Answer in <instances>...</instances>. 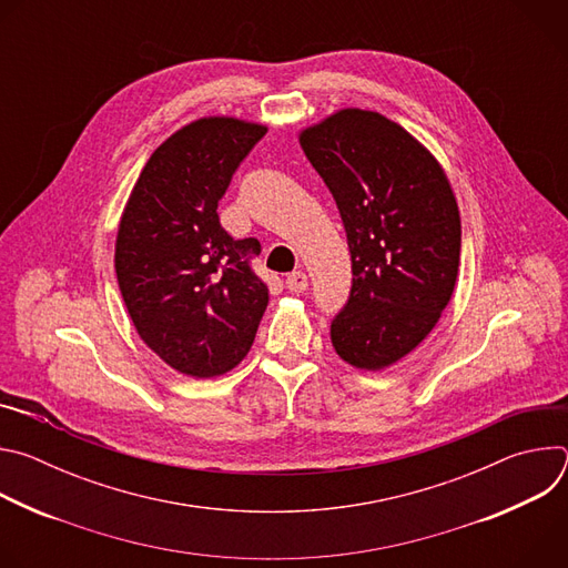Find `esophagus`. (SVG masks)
Wrapping results in <instances>:
<instances>
[{
  "label": "esophagus",
  "instance_id": "1",
  "mask_svg": "<svg viewBox=\"0 0 568 568\" xmlns=\"http://www.w3.org/2000/svg\"><path fill=\"white\" fill-rule=\"evenodd\" d=\"M285 285H287V290H290V292L301 294V292H305V290H307V276H305L303 272H292V274H287Z\"/></svg>",
  "mask_w": 568,
  "mask_h": 568
}]
</instances>
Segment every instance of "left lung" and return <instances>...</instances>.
<instances>
[{
    "mask_svg": "<svg viewBox=\"0 0 568 568\" xmlns=\"http://www.w3.org/2000/svg\"><path fill=\"white\" fill-rule=\"evenodd\" d=\"M298 141L337 202L351 250L353 287L333 318V346L355 368H386L434 331L454 294V191L436 156L377 112L339 110Z\"/></svg>",
    "mask_w": 568,
    "mask_h": 568,
    "instance_id": "1",
    "label": "left lung"
}]
</instances>
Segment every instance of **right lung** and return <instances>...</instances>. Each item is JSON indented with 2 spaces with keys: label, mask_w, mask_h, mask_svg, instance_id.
<instances>
[{
  "label": "right lung",
  "mask_w": 568,
  "mask_h": 568,
  "mask_svg": "<svg viewBox=\"0 0 568 568\" xmlns=\"http://www.w3.org/2000/svg\"><path fill=\"white\" fill-rule=\"evenodd\" d=\"M267 128L197 119L161 143L123 209L114 267L139 337L171 368L215 377L250 353L270 301L250 261L256 237L233 240L217 202Z\"/></svg>",
  "instance_id": "1"
}]
</instances>
